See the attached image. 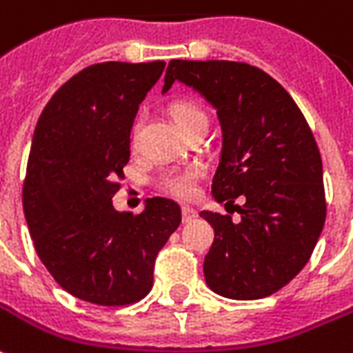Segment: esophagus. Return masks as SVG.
Listing matches in <instances>:
<instances>
[{"label":"esophagus","mask_w":353,"mask_h":353,"mask_svg":"<svg viewBox=\"0 0 353 353\" xmlns=\"http://www.w3.org/2000/svg\"><path fill=\"white\" fill-rule=\"evenodd\" d=\"M181 214H183V221H191V219L196 218V210H194V208H191V206H183Z\"/></svg>","instance_id":"esophagus-1"}]
</instances>
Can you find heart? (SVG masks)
<instances>
[{"instance_id":"b5f03b06","label":"heart","mask_w":353,"mask_h":353,"mask_svg":"<svg viewBox=\"0 0 353 353\" xmlns=\"http://www.w3.org/2000/svg\"><path fill=\"white\" fill-rule=\"evenodd\" d=\"M172 117L176 118L181 130L193 125L199 120H206V114L201 108L196 107L191 101H177L172 105ZM137 125L134 128V135ZM201 176V168L199 166H189V168L179 170H168L160 177V187L170 194H176L179 199H187L194 193V181Z\"/></svg>"}]
</instances>
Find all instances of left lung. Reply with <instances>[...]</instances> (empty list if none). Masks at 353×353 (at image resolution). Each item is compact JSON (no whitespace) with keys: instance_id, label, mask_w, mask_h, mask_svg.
<instances>
[{"instance_id":"8db88e82","label":"left lung","mask_w":353,"mask_h":353,"mask_svg":"<svg viewBox=\"0 0 353 353\" xmlns=\"http://www.w3.org/2000/svg\"><path fill=\"white\" fill-rule=\"evenodd\" d=\"M185 83L216 108L221 151L212 196L241 221L204 210L214 243L206 285L231 300H258L296 277L325 225L321 154L287 90L256 66L233 61H170L162 93Z\"/></svg>"}]
</instances>
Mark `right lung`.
<instances>
[{
  "label": "right lung",
  "instance_id": "add662e5",
  "mask_svg": "<svg viewBox=\"0 0 353 353\" xmlns=\"http://www.w3.org/2000/svg\"><path fill=\"white\" fill-rule=\"evenodd\" d=\"M164 66H88L57 90L34 130L24 218L41 263L83 302L125 305L147 296L157 254L181 223L179 204L162 196L147 199L137 216L112 206L137 108Z\"/></svg>",
  "mask_w": 353,
  "mask_h": 353
}]
</instances>
